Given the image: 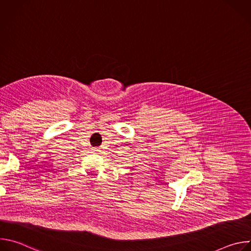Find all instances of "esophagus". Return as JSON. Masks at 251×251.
<instances>
[{
  "label": "esophagus",
  "mask_w": 251,
  "mask_h": 251,
  "mask_svg": "<svg viewBox=\"0 0 251 251\" xmlns=\"http://www.w3.org/2000/svg\"><path fill=\"white\" fill-rule=\"evenodd\" d=\"M93 151H95V152H97V151H98V149H96V148H95V149H94V150H93Z\"/></svg>",
  "instance_id": "obj_1"
}]
</instances>
